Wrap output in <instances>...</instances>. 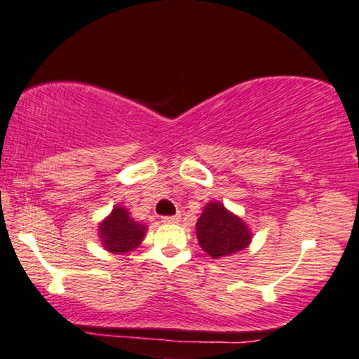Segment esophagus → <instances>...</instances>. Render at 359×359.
<instances>
[{
    "mask_svg": "<svg viewBox=\"0 0 359 359\" xmlns=\"http://www.w3.org/2000/svg\"><path fill=\"white\" fill-rule=\"evenodd\" d=\"M164 223H179L180 222V215H172V217H164L162 218Z\"/></svg>",
    "mask_w": 359,
    "mask_h": 359,
    "instance_id": "obj_1",
    "label": "esophagus"
}]
</instances>
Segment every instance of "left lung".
<instances>
[{
	"label": "left lung",
	"instance_id": "8db88e82",
	"mask_svg": "<svg viewBox=\"0 0 359 359\" xmlns=\"http://www.w3.org/2000/svg\"><path fill=\"white\" fill-rule=\"evenodd\" d=\"M202 250L213 259L236 255L252 241V233L243 218L222 202H208L195 224Z\"/></svg>",
	"mask_w": 359,
	"mask_h": 359
}]
</instances>
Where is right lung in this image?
<instances>
[{"label": "right lung", "mask_w": 359, "mask_h": 359, "mask_svg": "<svg viewBox=\"0 0 359 359\" xmlns=\"http://www.w3.org/2000/svg\"><path fill=\"white\" fill-rule=\"evenodd\" d=\"M147 226L136 222L130 210L116 205L107 218L98 224V236L104 250L113 255H128L144 240Z\"/></svg>", "instance_id": "obj_1"}]
</instances>
